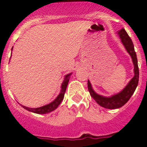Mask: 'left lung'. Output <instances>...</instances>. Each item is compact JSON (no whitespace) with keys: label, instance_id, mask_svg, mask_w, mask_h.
<instances>
[{"label":"left lung","instance_id":"1","mask_svg":"<svg viewBox=\"0 0 147 147\" xmlns=\"http://www.w3.org/2000/svg\"><path fill=\"white\" fill-rule=\"evenodd\" d=\"M118 35L121 38V42L127 51V53L130 54L132 58L133 62L134 65V78L130 81L128 85L120 93L114 94L111 97H108V98L101 96V95H99L95 93L94 90L92 89V85H91L90 82L88 81V88L91 96L94 98L95 101L100 106L105 107V108H108V109H117V108L121 107L125 105L126 103L130 100L133 94L134 93L137 85H138V82H139V68H138V64H137V54L135 53L134 47L133 44L132 40L123 28L118 31Z\"/></svg>","mask_w":147,"mask_h":147}]
</instances>
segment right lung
<instances>
[{"label":"right lung","mask_w":147,"mask_h":147,"mask_svg":"<svg viewBox=\"0 0 147 147\" xmlns=\"http://www.w3.org/2000/svg\"><path fill=\"white\" fill-rule=\"evenodd\" d=\"M71 74V73L65 76L64 81H63V82H62V86H61L62 89H61L60 94L58 95L57 98H55L53 102H51L49 105H44V106H42V107H37V108H30V107H25L24 105H22V107H24V108H25L26 110H27V111H29L33 112V113H36V114H47V113H49V112L53 111H54L55 109H56L58 107V106L60 105V103L62 102V100H63V98H64L65 90H66L67 85H68V83H69V78H70L69 76H70Z\"/></svg>","instance_id":"right-lung-1"}]
</instances>
